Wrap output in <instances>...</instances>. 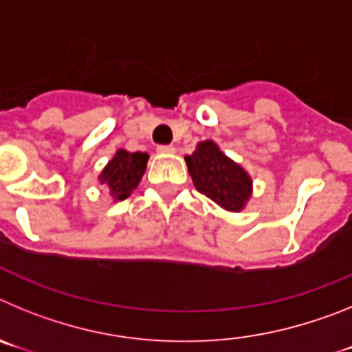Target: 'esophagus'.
<instances>
[{
  "label": "esophagus",
  "instance_id": "esophagus-1",
  "mask_svg": "<svg viewBox=\"0 0 352 352\" xmlns=\"http://www.w3.org/2000/svg\"><path fill=\"white\" fill-rule=\"evenodd\" d=\"M157 151H158V153L170 155V153H174V151H176V148H174V146H158Z\"/></svg>",
  "mask_w": 352,
  "mask_h": 352
}]
</instances>
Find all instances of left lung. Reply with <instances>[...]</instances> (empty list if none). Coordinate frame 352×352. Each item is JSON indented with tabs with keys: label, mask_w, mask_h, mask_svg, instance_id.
I'll return each instance as SVG.
<instances>
[{
	"label": "left lung",
	"mask_w": 352,
	"mask_h": 352,
	"mask_svg": "<svg viewBox=\"0 0 352 352\" xmlns=\"http://www.w3.org/2000/svg\"><path fill=\"white\" fill-rule=\"evenodd\" d=\"M195 188L226 211L239 213L254 192L252 176L238 162L227 157L214 141H201L185 157Z\"/></svg>",
	"instance_id": "obj_1"
}]
</instances>
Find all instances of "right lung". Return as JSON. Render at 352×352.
Returning a JSON list of instances; mask_svg holds the SVG:
<instances>
[{"label": "right lung", "mask_w": 352, "mask_h": 352, "mask_svg": "<svg viewBox=\"0 0 352 352\" xmlns=\"http://www.w3.org/2000/svg\"><path fill=\"white\" fill-rule=\"evenodd\" d=\"M148 153H130L126 149H116V153L107 166L98 174V183L109 188V195L114 203L129 197L144 176L146 164H148Z\"/></svg>", "instance_id": "add662e5"}]
</instances>
